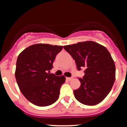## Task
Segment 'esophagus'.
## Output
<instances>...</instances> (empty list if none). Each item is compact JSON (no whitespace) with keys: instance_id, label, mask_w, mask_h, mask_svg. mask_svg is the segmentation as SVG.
<instances>
[{"instance_id":"obj_1","label":"esophagus","mask_w":127,"mask_h":127,"mask_svg":"<svg viewBox=\"0 0 127 127\" xmlns=\"http://www.w3.org/2000/svg\"><path fill=\"white\" fill-rule=\"evenodd\" d=\"M66 79H67V80H68V81H71L72 79H73V77H67V78H66Z\"/></svg>"}]
</instances>
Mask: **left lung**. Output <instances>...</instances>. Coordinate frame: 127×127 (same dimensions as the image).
<instances>
[{"label":"left lung","instance_id":"left-lung-1","mask_svg":"<svg viewBox=\"0 0 127 127\" xmlns=\"http://www.w3.org/2000/svg\"><path fill=\"white\" fill-rule=\"evenodd\" d=\"M64 48L75 60L77 70L85 69V76L79 78L80 87L74 90L75 98L85 105L101 102L115 81L116 67L108 50L94 41L78 42Z\"/></svg>","mask_w":127,"mask_h":127}]
</instances>
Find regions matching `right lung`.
Returning <instances> with one entry per match:
<instances>
[{
    "label": "right lung",
    "instance_id": "right-lung-1",
    "mask_svg": "<svg viewBox=\"0 0 127 127\" xmlns=\"http://www.w3.org/2000/svg\"><path fill=\"white\" fill-rule=\"evenodd\" d=\"M62 48V46L36 44L26 48L18 57L16 82L25 97L34 105L48 106L59 97L65 77L50 72L56 56Z\"/></svg>",
    "mask_w": 127,
    "mask_h": 127
}]
</instances>
